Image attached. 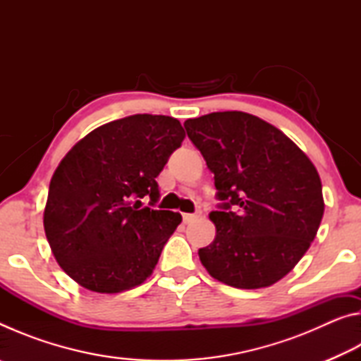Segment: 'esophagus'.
Listing matches in <instances>:
<instances>
[{"label":"esophagus","instance_id":"1","mask_svg":"<svg viewBox=\"0 0 361 361\" xmlns=\"http://www.w3.org/2000/svg\"><path fill=\"white\" fill-rule=\"evenodd\" d=\"M200 216H202V212L200 210H197L195 213H185V215H183V221L189 224V223H194L195 219H199Z\"/></svg>","mask_w":361,"mask_h":361}]
</instances>
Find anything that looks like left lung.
<instances>
[{"label": "left lung", "instance_id": "1", "mask_svg": "<svg viewBox=\"0 0 361 361\" xmlns=\"http://www.w3.org/2000/svg\"><path fill=\"white\" fill-rule=\"evenodd\" d=\"M188 137L215 175L216 235L199 258L213 279L234 288L271 286L315 239L325 202L310 159L277 127L243 111L185 122Z\"/></svg>", "mask_w": 361, "mask_h": 361}]
</instances>
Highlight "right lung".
<instances>
[{
	"instance_id": "obj_1",
	"label": "right lung",
	"mask_w": 361,
	"mask_h": 361,
	"mask_svg": "<svg viewBox=\"0 0 361 361\" xmlns=\"http://www.w3.org/2000/svg\"><path fill=\"white\" fill-rule=\"evenodd\" d=\"M178 119L133 114L87 133L49 185L44 231L60 267L84 288L121 293L142 285L181 215L152 210L157 175L185 140Z\"/></svg>"
}]
</instances>
